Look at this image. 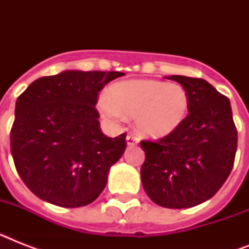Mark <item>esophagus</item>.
Segmentation results:
<instances>
[{"label":"esophagus","instance_id":"1","mask_svg":"<svg viewBox=\"0 0 249 249\" xmlns=\"http://www.w3.org/2000/svg\"><path fill=\"white\" fill-rule=\"evenodd\" d=\"M137 143H138V138L136 136H133V134H128L126 136V144L128 146H134Z\"/></svg>","mask_w":249,"mask_h":249}]
</instances>
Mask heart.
<instances>
[{
	"mask_svg": "<svg viewBox=\"0 0 249 249\" xmlns=\"http://www.w3.org/2000/svg\"><path fill=\"white\" fill-rule=\"evenodd\" d=\"M102 112L109 119L136 117L140 134L163 138L173 133L187 116L189 95L181 85L155 80H138L117 84L112 95L99 99Z\"/></svg>",
	"mask_w": 249,
	"mask_h": 249,
	"instance_id": "obj_1",
	"label": "heart"
}]
</instances>
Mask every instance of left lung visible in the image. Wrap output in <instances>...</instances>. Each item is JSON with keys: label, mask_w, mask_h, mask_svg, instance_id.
Here are the masks:
<instances>
[{"label": "left lung", "mask_w": 249, "mask_h": 249, "mask_svg": "<svg viewBox=\"0 0 249 249\" xmlns=\"http://www.w3.org/2000/svg\"><path fill=\"white\" fill-rule=\"evenodd\" d=\"M189 95V115L158 142L142 141L144 191L154 203L181 209L204 203L221 189L235 159L238 133L231 105L208 81L173 75Z\"/></svg>", "instance_id": "obj_1"}]
</instances>
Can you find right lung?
Returning <instances> with one entry per match:
<instances>
[{"mask_svg": "<svg viewBox=\"0 0 249 249\" xmlns=\"http://www.w3.org/2000/svg\"><path fill=\"white\" fill-rule=\"evenodd\" d=\"M123 72L63 71L33 81L15 105L10 146L15 168L36 196L77 208L103 191L126 147L125 133L101 132L98 93Z\"/></svg>", "mask_w": 249, "mask_h": 249, "instance_id": "1", "label": "right lung"}]
</instances>
